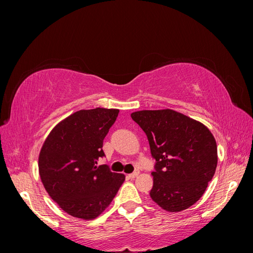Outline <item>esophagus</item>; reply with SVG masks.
Returning <instances> with one entry per match:
<instances>
[{
	"mask_svg": "<svg viewBox=\"0 0 253 253\" xmlns=\"http://www.w3.org/2000/svg\"><path fill=\"white\" fill-rule=\"evenodd\" d=\"M138 174H139L138 171H135V172H133L131 174H128V177L129 178H135V177H137V176H138Z\"/></svg>",
	"mask_w": 253,
	"mask_h": 253,
	"instance_id": "1",
	"label": "esophagus"
}]
</instances>
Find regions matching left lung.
Segmentation results:
<instances>
[{
    "instance_id": "left-lung-1",
    "label": "left lung",
    "mask_w": 253,
    "mask_h": 253,
    "mask_svg": "<svg viewBox=\"0 0 253 253\" xmlns=\"http://www.w3.org/2000/svg\"><path fill=\"white\" fill-rule=\"evenodd\" d=\"M131 117L147 135L156 160L151 198L169 212L188 209L203 196L217 166L209 128L169 109L138 111Z\"/></svg>"
}]
</instances>
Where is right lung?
I'll return each mask as SVG.
<instances>
[{
    "label": "right lung",
    "instance_id": "1",
    "mask_svg": "<svg viewBox=\"0 0 253 253\" xmlns=\"http://www.w3.org/2000/svg\"><path fill=\"white\" fill-rule=\"evenodd\" d=\"M119 110H81L61 121L44 141L39 173L45 190L72 216L93 219L105 210L126 176L109 166H97L104 157L103 139Z\"/></svg>",
    "mask_w": 253,
    "mask_h": 253
}]
</instances>
